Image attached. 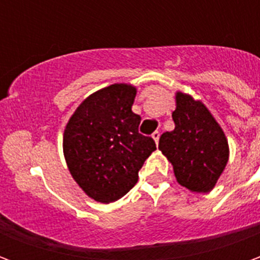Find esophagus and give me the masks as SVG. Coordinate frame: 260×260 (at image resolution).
I'll use <instances>...</instances> for the list:
<instances>
[{
	"mask_svg": "<svg viewBox=\"0 0 260 260\" xmlns=\"http://www.w3.org/2000/svg\"><path fill=\"white\" fill-rule=\"evenodd\" d=\"M152 138H153V139H154V142H156V143H158V139H160V132H158V131H156V132H153Z\"/></svg>",
	"mask_w": 260,
	"mask_h": 260,
	"instance_id": "obj_1",
	"label": "esophagus"
}]
</instances>
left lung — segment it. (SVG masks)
Masks as SVG:
<instances>
[{
    "label": "left lung",
    "mask_w": 260,
    "mask_h": 260,
    "mask_svg": "<svg viewBox=\"0 0 260 260\" xmlns=\"http://www.w3.org/2000/svg\"><path fill=\"white\" fill-rule=\"evenodd\" d=\"M175 103V128L160 136L158 149L173 164L180 185L206 193L227 166L229 142L203 103L181 91H177Z\"/></svg>",
    "instance_id": "obj_1"
}]
</instances>
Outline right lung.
<instances>
[{
  "label": "right lung",
  "mask_w": 260,
  "mask_h": 260,
  "mask_svg": "<svg viewBox=\"0 0 260 260\" xmlns=\"http://www.w3.org/2000/svg\"><path fill=\"white\" fill-rule=\"evenodd\" d=\"M136 87L114 83L85 99L64 131L69 173L91 199L118 201L138 182V173L156 143L138 132L141 117L132 111Z\"/></svg>",
  "instance_id": "obj_1"
}]
</instances>
